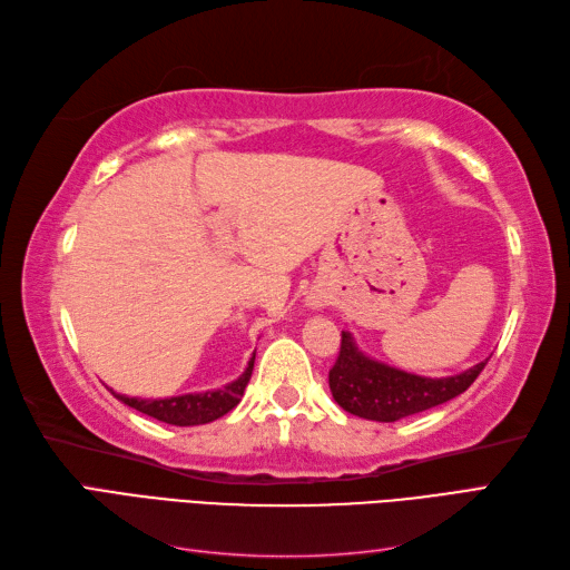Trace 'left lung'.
Instances as JSON below:
<instances>
[{
  "instance_id": "obj_1",
  "label": "left lung",
  "mask_w": 570,
  "mask_h": 570,
  "mask_svg": "<svg viewBox=\"0 0 570 570\" xmlns=\"http://www.w3.org/2000/svg\"><path fill=\"white\" fill-rule=\"evenodd\" d=\"M488 358L446 377H425L381 364L356 347L352 333L342 331V344L327 383L335 402L358 419L394 423L413 413L454 400L473 385Z\"/></svg>"
}]
</instances>
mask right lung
<instances>
[{
	"label": "right lung",
	"mask_w": 570,
	"mask_h": 570,
	"mask_svg": "<svg viewBox=\"0 0 570 570\" xmlns=\"http://www.w3.org/2000/svg\"><path fill=\"white\" fill-rule=\"evenodd\" d=\"M254 368V356L249 358V364L245 373L237 377V381L228 383L220 390L212 392H199V394H180V396H166V400H137V396H126V394H111L116 400L124 404L147 413V416L164 421L168 425H204L212 423L220 416H226L228 411H233L239 400H243L245 387L252 377Z\"/></svg>",
	"instance_id": "add662e5"
}]
</instances>
